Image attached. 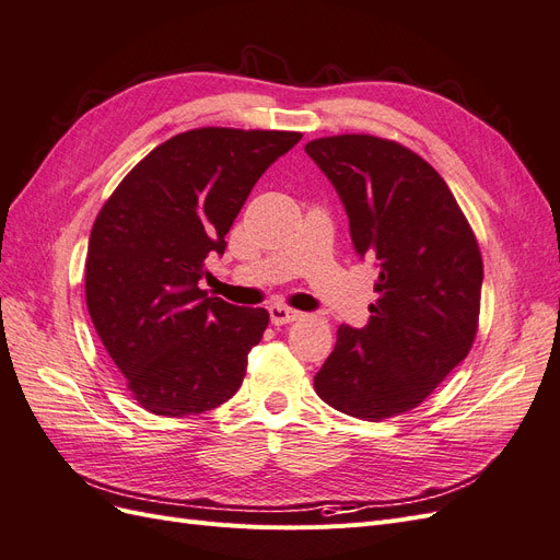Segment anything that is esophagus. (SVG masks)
Wrapping results in <instances>:
<instances>
[{
	"label": "esophagus",
	"mask_w": 560,
	"mask_h": 560,
	"mask_svg": "<svg viewBox=\"0 0 560 560\" xmlns=\"http://www.w3.org/2000/svg\"><path fill=\"white\" fill-rule=\"evenodd\" d=\"M268 315H270V322H273L276 327H282V325H290V322L299 319L301 313L299 311H292L287 306H280V303H273V306L268 308Z\"/></svg>",
	"instance_id": "34e87169"
}]
</instances>
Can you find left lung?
<instances>
[{
  "mask_svg": "<svg viewBox=\"0 0 560 560\" xmlns=\"http://www.w3.org/2000/svg\"><path fill=\"white\" fill-rule=\"evenodd\" d=\"M306 154L343 202L354 252L378 268L369 322L338 327L315 393L371 422L411 411L477 336V238L448 184L411 149L374 135H334L308 142Z\"/></svg>",
  "mask_w": 560,
  "mask_h": 560,
  "instance_id": "obj_1",
  "label": "left lung"
}]
</instances>
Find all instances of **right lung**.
Returning a JSON list of instances; mask_svg holds the SVG:
<instances>
[{
    "label": "right lung",
    "mask_w": 560,
    "mask_h": 560,
    "mask_svg": "<svg viewBox=\"0 0 560 560\" xmlns=\"http://www.w3.org/2000/svg\"><path fill=\"white\" fill-rule=\"evenodd\" d=\"M301 140L287 130L196 128L132 167L100 210L86 254V306L142 409H217L245 378L268 311L208 296L198 282L224 254L252 186Z\"/></svg>",
    "instance_id": "1"
}]
</instances>
